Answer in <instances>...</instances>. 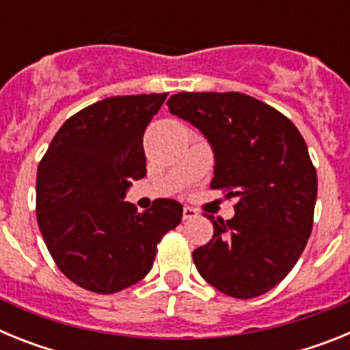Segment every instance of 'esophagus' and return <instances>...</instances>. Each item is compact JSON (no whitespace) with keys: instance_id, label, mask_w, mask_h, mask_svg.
<instances>
[{"instance_id":"34e87169","label":"esophagus","mask_w":350,"mask_h":350,"mask_svg":"<svg viewBox=\"0 0 350 350\" xmlns=\"http://www.w3.org/2000/svg\"><path fill=\"white\" fill-rule=\"evenodd\" d=\"M182 217H184V221H191V219L198 217V210L191 208V206H184V212H182Z\"/></svg>"}]
</instances>
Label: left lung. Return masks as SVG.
<instances>
[{"label": "left lung", "instance_id": "1", "mask_svg": "<svg viewBox=\"0 0 350 350\" xmlns=\"http://www.w3.org/2000/svg\"><path fill=\"white\" fill-rule=\"evenodd\" d=\"M166 105L208 140L210 187L237 198L230 221L206 215L213 237L193 252L198 271L233 298L265 295L293 270L314 224L317 173L301 133L242 92H178Z\"/></svg>", "mask_w": 350, "mask_h": 350}]
</instances>
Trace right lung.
I'll return each mask as SVG.
<instances>
[{
	"instance_id": "obj_1",
	"label": "right lung",
	"mask_w": 350,
	"mask_h": 350,
	"mask_svg": "<svg viewBox=\"0 0 350 350\" xmlns=\"http://www.w3.org/2000/svg\"><path fill=\"white\" fill-rule=\"evenodd\" d=\"M163 94L113 96L71 116L36 173V221L57 268L83 289L112 295L150 271L157 243L182 221V205L150 210L122 202L147 175L144 133Z\"/></svg>"
}]
</instances>
